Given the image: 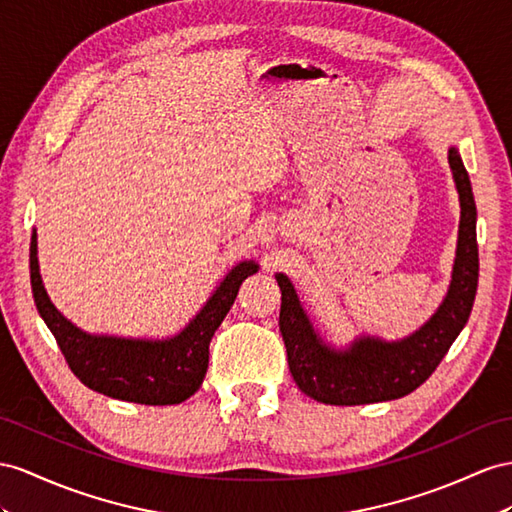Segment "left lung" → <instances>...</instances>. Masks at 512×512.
<instances>
[{
	"label": "left lung",
	"mask_w": 512,
	"mask_h": 512,
	"mask_svg": "<svg viewBox=\"0 0 512 512\" xmlns=\"http://www.w3.org/2000/svg\"><path fill=\"white\" fill-rule=\"evenodd\" d=\"M448 162L461 201L452 281L443 303L424 326H419V331L398 342L363 335L348 348L337 350L313 329L292 281L281 272L277 274L281 287L279 329L287 350V365L298 389L309 398L337 406L402 398L426 383L463 331L478 287L476 201L456 147H450Z\"/></svg>",
	"instance_id": "obj_1"
}]
</instances>
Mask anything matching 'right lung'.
<instances>
[{"instance_id": "add662e5", "label": "right lung", "mask_w": 512, "mask_h": 512, "mask_svg": "<svg viewBox=\"0 0 512 512\" xmlns=\"http://www.w3.org/2000/svg\"><path fill=\"white\" fill-rule=\"evenodd\" d=\"M36 253L34 231L30 244L34 303L71 372L103 396L149 406L179 404L199 391L209 363V342L229 313L242 281L259 270L255 261H240L231 268L203 309L175 337L131 339L86 333L64 318L47 296Z\"/></svg>"}]
</instances>
